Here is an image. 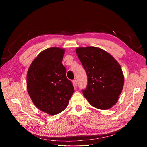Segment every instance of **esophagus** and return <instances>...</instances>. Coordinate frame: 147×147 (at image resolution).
Segmentation results:
<instances>
[{
    "label": "esophagus",
    "instance_id": "obj_1",
    "mask_svg": "<svg viewBox=\"0 0 147 147\" xmlns=\"http://www.w3.org/2000/svg\"><path fill=\"white\" fill-rule=\"evenodd\" d=\"M73 86L74 87H76L77 86V81H76V80H73Z\"/></svg>",
    "mask_w": 147,
    "mask_h": 147
}]
</instances>
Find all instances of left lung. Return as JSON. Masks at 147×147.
Returning a JSON list of instances; mask_svg holds the SVG:
<instances>
[{
	"label": "left lung",
	"mask_w": 147,
	"mask_h": 147,
	"mask_svg": "<svg viewBox=\"0 0 147 147\" xmlns=\"http://www.w3.org/2000/svg\"><path fill=\"white\" fill-rule=\"evenodd\" d=\"M76 53L88 76L84 96L94 108H111L117 102L124 86L121 65L112 56L98 47H79Z\"/></svg>",
	"instance_id": "1"
}]
</instances>
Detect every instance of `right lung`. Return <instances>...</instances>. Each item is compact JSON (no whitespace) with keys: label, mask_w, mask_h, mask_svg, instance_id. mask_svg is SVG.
Segmentation results:
<instances>
[{"label":"right lung","mask_w":147,"mask_h":147,"mask_svg":"<svg viewBox=\"0 0 147 147\" xmlns=\"http://www.w3.org/2000/svg\"><path fill=\"white\" fill-rule=\"evenodd\" d=\"M65 50L51 47L32 61L26 76L27 90L37 108L50 115L63 111L74 93L62 64Z\"/></svg>","instance_id":"obj_1"}]
</instances>
